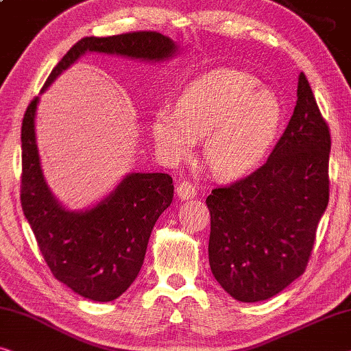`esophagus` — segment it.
I'll return each instance as SVG.
<instances>
[{
	"label": "esophagus",
	"instance_id": "1",
	"mask_svg": "<svg viewBox=\"0 0 351 351\" xmlns=\"http://www.w3.org/2000/svg\"><path fill=\"white\" fill-rule=\"evenodd\" d=\"M176 194L181 200H191V199H195L199 192H197V187L194 184H191V182L187 181H182L176 187Z\"/></svg>",
	"mask_w": 351,
	"mask_h": 351
}]
</instances>
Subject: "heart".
<instances>
[{
    "mask_svg": "<svg viewBox=\"0 0 351 351\" xmlns=\"http://www.w3.org/2000/svg\"><path fill=\"white\" fill-rule=\"evenodd\" d=\"M283 106L250 73L215 70L182 88L176 110L157 108L151 133L171 164L189 159L205 138L204 157L226 180L258 170L278 140Z\"/></svg>",
    "mask_w": 351,
    "mask_h": 351,
    "instance_id": "1",
    "label": "heart"
}]
</instances>
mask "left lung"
<instances>
[{"label":"left lung","instance_id":"obj_1","mask_svg":"<svg viewBox=\"0 0 351 351\" xmlns=\"http://www.w3.org/2000/svg\"><path fill=\"white\" fill-rule=\"evenodd\" d=\"M329 151L328 124L300 73L294 112L267 162L206 199L210 267L234 299H270L304 274L329 202Z\"/></svg>","mask_w":351,"mask_h":351}]
</instances>
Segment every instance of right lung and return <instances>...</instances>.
<instances>
[{
  "label": "right lung",
  "mask_w": 351,
  "mask_h": 351,
  "mask_svg": "<svg viewBox=\"0 0 351 351\" xmlns=\"http://www.w3.org/2000/svg\"><path fill=\"white\" fill-rule=\"evenodd\" d=\"M93 52L159 65L178 56L180 44L156 32L82 38L57 63L41 93ZM38 105L39 97L29 103L22 122L23 215L53 276L82 298L111 302L140 274L152 227L173 200V180L167 173L132 171L95 205L70 210L44 176L36 141Z\"/></svg>",
  "instance_id": "add662e5"
}]
</instances>
